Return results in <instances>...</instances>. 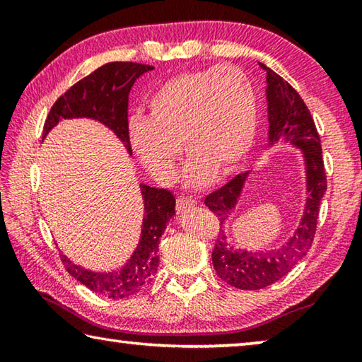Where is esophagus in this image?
Listing matches in <instances>:
<instances>
[{"label":"esophagus","mask_w":362,"mask_h":362,"mask_svg":"<svg viewBox=\"0 0 362 362\" xmlns=\"http://www.w3.org/2000/svg\"><path fill=\"white\" fill-rule=\"evenodd\" d=\"M196 204V199L188 198V196H177V203H175V209L179 212H183L187 209H192Z\"/></svg>","instance_id":"1"}]
</instances>
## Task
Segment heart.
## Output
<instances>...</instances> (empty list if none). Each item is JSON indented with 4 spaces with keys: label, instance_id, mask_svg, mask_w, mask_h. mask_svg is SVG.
<instances>
[{
    "label": "heart",
    "instance_id": "1",
    "mask_svg": "<svg viewBox=\"0 0 362 362\" xmlns=\"http://www.w3.org/2000/svg\"><path fill=\"white\" fill-rule=\"evenodd\" d=\"M257 129V99L246 73L233 65L179 73L134 118L129 140L144 166L161 182L175 177L182 142L192 161L187 182L201 187L214 170L228 174L247 156Z\"/></svg>",
    "mask_w": 362,
    "mask_h": 362
}]
</instances>
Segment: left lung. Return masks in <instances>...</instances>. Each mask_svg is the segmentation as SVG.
<instances>
[{"instance_id":"obj_1","label":"left lung","mask_w":362,"mask_h":362,"mask_svg":"<svg viewBox=\"0 0 362 362\" xmlns=\"http://www.w3.org/2000/svg\"><path fill=\"white\" fill-rule=\"evenodd\" d=\"M267 71V100L269 121V142L284 139L302 148L306 161V188L308 199L296 235L283 247L268 252H247L226 246V236L220 233L212 250V263L220 278L230 286L243 291L263 289L286 276L303 259L315 240L320 204L327 189L321 139L316 131L313 116L300 94L278 73L260 64ZM247 173L238 174L222 188L206 196L209 211L223 223L235 207L246 180Z\"/></svg>"}]
</instances>
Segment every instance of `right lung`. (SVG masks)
Masks as SVG:
<instances>
[{"instance_id": "add662e5", "label": "right lung", "mask_w": 362, "mask_h": 362, "mask_svg": "<svg viewBox=\"0 0 362 362\" xmlns=\"http://www.w3.org/2000/svg\"><path fill=\"white\" fill-rule=\"evenodd\" d=\"M153 70L151 65L137 62H110L90 73L65 90L49 110L45 121L42 137L62 118H95L113 129L124 145L131 150L129 121H127V102L129 90L136 79L145 71ZM145 206L142 238L136 252L124 267L116 272L95 273L76 267L65 255L60 254L64 267L73 278L99 296L118 300L131 297L155 276L159 255L158 244L169 218L175 214V198L169 189L142 185Z\"/></svg>"}]
</instances>
